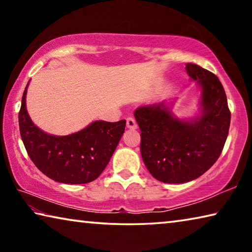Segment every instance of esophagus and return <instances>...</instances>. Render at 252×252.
Returning <instances> with one entry per match:
<instances>
[{
    "label": "esophagus",
    "instance_id": "34e87169",
    "mask_svg": "<svg viewBox=\"0 0 252 252\" xmlns=\"http://www.w3.org/2000/svg\"><path fill=\"white\" fill-rule=\"evenodd\" d=\"M136 122H135V120L133 118H127L126 119V127L127 129H131V130H134V129H136Z\"/></svg>",
    "mask_w": 252,
    "mask_h": 252
}]
</instances>
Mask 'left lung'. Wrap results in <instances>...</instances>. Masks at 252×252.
I'll return each instance as SVG.
<instances>
[{
    "instance_id": "obj_1",
    "label": "left lung",
    "mask_w": 252,
    "mask_h": 252,
    "mask_svg": "<svg viewBox=\"0 0 252 252\" xmlns=\"http://www.w3.org/2000/svg\"><path fill=\"white\" fill-rule=\"evenodd\" d=\"M186 70L201 88L199 117L178 119L164 101L134 111L144 164L164 183H185L202 176L218 160L229 132L231 113L218 76L193 63H187Z\"/></svg>"
}]
</instances>
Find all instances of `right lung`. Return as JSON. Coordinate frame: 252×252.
Here are the masks:
<instances>
[{
	"mask_svg": "<svg viewBox=\"0 0 252 252\" xmlns=\"http://www.w3.org/2000/svg\"><path fill=\"white\" fill-rule=\"evenodd\" d=\"M29 85V83H28ZM25 88L19 112L20 133L33 163L52 180L67 185L89 183L103 172L125 133L126 120L94 121L69 135H52L39 129L30 118Z\"/></svg>",
	"mask_w": 252,
	"mask_h": 252,
	"instance_id": "right-lung-1",
	"label": "right lung"
}]
</instances>
